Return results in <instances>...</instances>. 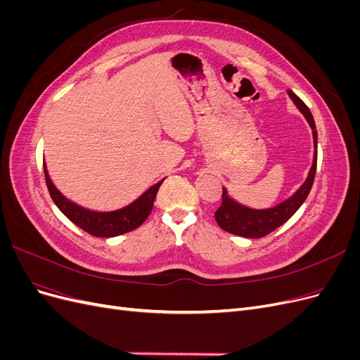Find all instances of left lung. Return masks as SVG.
<instances>
[{
    "label": "left lung",
    "instance_id": "1",
    "mask_svg": "<svg viewBox=\"0 0 360 360\" xmlns=\"http://www.w3.org/2000/svg\"><path fill=\"white\" fill-rule=\"evenodd\" d=\"M288 96L291 97L292 102L296 103L299 111L304 115V118H307V122L312 129L315 151L308 177L290 198L276 204L275 207H271V209L264 210H254L238 204L228 197L226 191L222 189V204L219 209L214 212V219L217 225L228 233L248 238L264 237L271 231H275L282 224H285L290 217L299 210V207L304 202V200H307L311 192L312 183L315 179V171H317V130H315V122L309 108L291 90H288Z\"/></svg>",
    "mask_w": 360,
    "mask_h": 360
}]
</instances>
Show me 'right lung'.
<instances>
[{
  "label": "right lung",
  "instance_id": "add662e5",
  "mask_svg": "<svg viewBox=\"0 0 360 360\" xmlns=\"http://www.w3.org/2000/svg\"><path fill=\"white\" fill-rule=\"evenodd\" d=\"M43 169H45L48 191L56 205L75 225H78L81 230L94 237L122 236L124 233L135 230L139 225H143L148 214L151 213V209H153L158 191L160 188V184L163 183V180H160L155 186L147 189L138 200L123 207V209L115 212H91L69 201L66 197H63L61 192L53 186V183L51 181L46 165H43Z\"/></svg>",
  "mask_w": 360,
  "mask_h": 360
}]
</instances>
